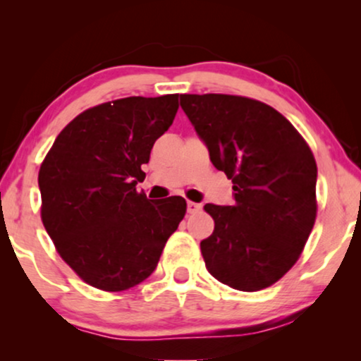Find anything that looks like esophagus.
Wrapping results in <instances>:
<instances>
[{
    "label": "esophagus",
    "instance_id": "34e87169",
    "mask_svg": "<svg viewBox=\"0 0 361 361\" xmlns=\"http://www.w3.org/2000/svg\"><path fill=\"white\" fill-rule=\"evenodd\" d=\"M202 209L200 204H195V202H187V212L189 214H195V212H199Z\"/></svg>",
    "mask_w": 361,
    "mask_h": 361
}]
</instances>
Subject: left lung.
Instances as JSON below:
<instances>
[{"label":"left lung","mask_w":361,"mask_h":361,"mask_svg":"<svg viewBox=\"0 0 361 361\" xmlns=\"http://www.w3.org/2000/svg\"><path fill=\"white\" fill-rule=\"evenodd\" d=\"M180 106L233 182V205L207 204L214 233L200 241L209 273L253 293L293 268L312 231L317 164L307 142L273 106L245 97L180 95Z\"/></svg>","instance_id":"left-lung-1"}]
</instances>
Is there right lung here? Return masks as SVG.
Wrapping results in <instances>:
<instances>
[{
  "label": "right lung",
  "instance_id": "right-lung-1",
  "mask_svg": "<svg viewBox=\"0 0 361 361\" xmlns=\"http://www.w3.org/2000/svg\"><path fill=\"white\" fill-rule=\"evenodd\" d=\"M177 108V93L88 108L42 162V224L62 259L93 288L118 293L149 278L184 219L182 197L154 202L136 190L146 177L141 166Z\"/></svg>",
  "mask_w": 361,
  "mask_h": 361
}]
</instances>
